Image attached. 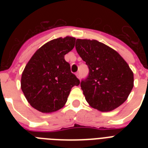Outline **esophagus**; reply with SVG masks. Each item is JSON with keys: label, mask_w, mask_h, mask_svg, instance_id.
Returning <instances> with one entry per match:
<instances>
[{"label": "esophagus", "mask_w": 148, "mask_h": 148, "mask_svg": "<svg viewBox=\"0 0 148 148\" xmlns=\"http://www.w3.org/2000/svg\"><path fill=\"white\" fill-rule=\"evenodd\" d=\"M75 75H76L77 78H80V74H79V73H76V74H75Z\"/></svg>", "instance_id": "34e87169"}]
</instances>
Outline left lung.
Instances as JSON below:
<instances>
[{"mask_svg":"<svg viewBox=\"0 0 148 148\" xmlns=\"http://www.w3.org/2000/svg\"><path fill=\"white\" fill-rule=\"evenodd\" d=\"M77 52L89 68L81 82L86 101L91 108L108 112L121 106L134 87V74L115 50L96 40L77 39Z\"/></svg>","mask_w":148,"mask_h":148,"instance_id":"left-lung-1","label":"left lung"}]
</instances>
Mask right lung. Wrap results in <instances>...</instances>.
<instances>
[{
	"label": "right lung",
	"instance_id": "obj_1",
	"mask_svg": "<svg viewBox=\"0 0 148 148\" xmlns=\"http://www.w3.org/2000/svg\"><path fill=\"white\" fill-rule=\"evenodd\" d=\"M75 38L67 36L40 47L24 67L21 87L28 103L42 113H52L65 105L80 81L71 71L64 55L74 47Z\"/></svg>",
	"mask_w": 148,
	"mask_h": 148
}]
</instances>
